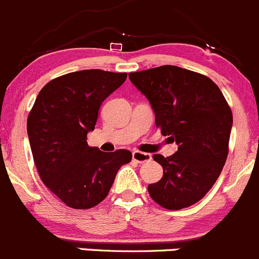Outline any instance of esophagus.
<instances>
[{"instance_id":"1","label":"esophagus","mask_w":259,"mask_h":259,"mask_svg":"<svg viewBox=\"0 0 259 259\" xmlns=\"http://www.w3.org/2000/svg\"><path fill=\"white\" fill-rule=\"evenodd\" d=\"M151 158L152 157L149 153H144V152H139V151L133 152V159L139 163L148 162V161H151Z\"/></svg>"}]
</instances>
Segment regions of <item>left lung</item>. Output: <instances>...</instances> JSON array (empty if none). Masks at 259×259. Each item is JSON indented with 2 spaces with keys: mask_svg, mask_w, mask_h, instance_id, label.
I'll return each instance as SVG.
<instances>
[{
  "mask_svg": "<svg viewBox=\"0 0 259 259\" xmlns=\"http://www.w3.org/2000/svg\"><path fill=\"white\" fill-rule=\"evenodd\" d=\"M129 79L148 98L161 134L178 144L170 157L154 154L162 179L148 185L159 206L187 208L209 192L229 154L233 112L216 83L183 67L163 65L130 72Z\"/></svg>",
  "mask_w": 259,
  "mask_h": 259,
  "instance_id": "1",
  "label": "left lung"
}]
</instances>
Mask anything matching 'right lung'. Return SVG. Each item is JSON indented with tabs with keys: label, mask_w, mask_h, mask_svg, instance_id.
<instances>
[{
	"label": "right lung",
	"mask_w": 259,
	"mask_h": 259,
	"mask_svg": "<svg viewBox=\"0 0 259 259\" xmlns=\"http://www.w3.org/2000/svg\"><path fill=\"white\" fill-rule=\"evenodd\" d=\"M126 72L81 70L48 81L26 122L33 159L43 184L67 207L88 209L107 197L132 152L89 147L103 101L126 80Z\"/></svg>",
	"instance_id": "add662e5"
}]
</instances>
